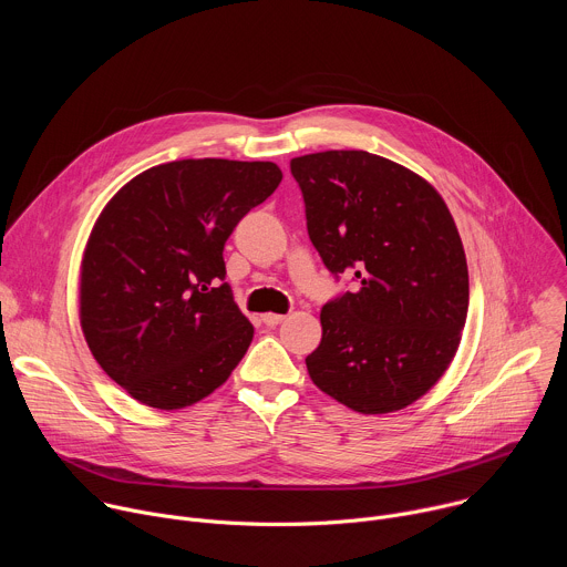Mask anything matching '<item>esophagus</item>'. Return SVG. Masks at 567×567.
<instances>
[{
    "label": "esophagus",
    "mask_w": 567,
    "mask_h": 567,
    "mask_svg": "<svg viewBox=\"0 0 567 567\" xmlns=\"http://www.w3.org/2000/svg\"><path fill=\"white\" fill-rule=\"evenodd\" d=\"M260 318H262V322H265L267 328H276V326H280V322H282L287 316H282V313H271V311H269V313H262Z\"/></svg>",
    "instance_id": "1"
}]
</instances>
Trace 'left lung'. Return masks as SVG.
Instances as JSON below:
<instances>
[{
    "label": "left lung",
    "mask_w": 567,
    "mask_h": 567,
    "mask_svg": "<svg viewBox=\"0 0 567 567\" xmlns=\"http://www.w3.org/2000/svg\"><path fill=\"white\" fill-rule=\"evenodd\" d=\"M291 175L322 265L359 282L320 311L311 381L363 415L411 406L451 365L466 322L453 215L426 179L363 150L296 156Z\"/></svg>",
    "instance_id": "left-lung-1"
}]
</instances>
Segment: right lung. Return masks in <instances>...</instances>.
Masks as SVG:
<instances>
[{
    "mask_svg": "<svg viewBox=\"0 0 567 567\" xmlns=\"http://www.w3.org/2000/svg\"><path fill=\"white\" fill-rule=\"evenodd\" d=\"M280 182L271 161L182 158L107 202L80 265V328L130 396L193 406L247 354L254 326L224 282V245Z\"/></svg>",
    "mask_w": 567,
    "mask_h": 567,
    "instance_id": "1",
    "label": "right lung"
}]
</instances>
